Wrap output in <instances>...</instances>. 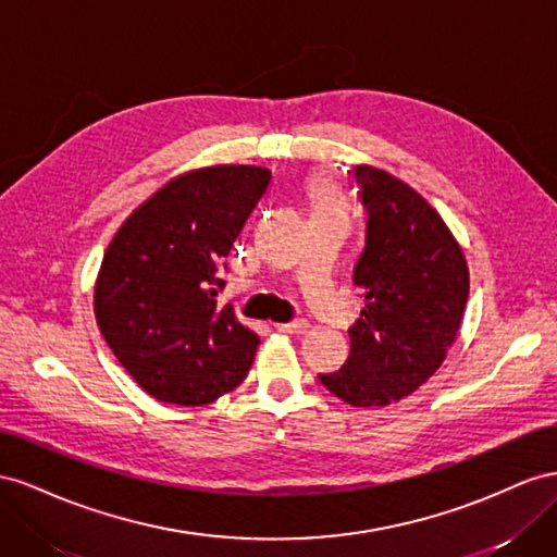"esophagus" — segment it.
Segmentation results:
<instances>
[{"mask_svg":"<svg viewBox=\"0 0 557 557\" xmlns=\"http://www.w3.org/2000/svg\"><path fill=\"white\" fill-rule=\"evenodd\" d=\"M277 329H280L282 333H306V331H308V322H306V320H292V322L277 324Z\"/></svg>","mask_w":557,"mask_h":557,"instance_id":"esophagus-1","label":"esophagus"}]
</instances>
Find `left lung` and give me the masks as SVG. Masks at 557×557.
Segmentation results:
<instances>
[{
	"label": "left lung",
	"instance_id": "1",
	"mask_svg": "<svg viewBox=\"0 0 557 557\" xmlns=\"http://www.w3.org/2000/svg\"><path fill=\"white\" fill-rule=\"evenodd\" d=\"M367 240L352 270L363 306L349 326V357L322 385L349 406H387L436 373L469 298L465 253L438 212L408 184L355 168Z\"/></svg>",
	"mask_w": 557,
	"mask_h": 557
}]
</instances>
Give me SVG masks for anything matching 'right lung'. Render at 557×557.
<instances>
[{
	"label": "right lung",
	"mask_w": 557,
	"mask_h": 557,
	"mask_svg": "<svg viewBox=\"0 0 557 557\" xmlns=\"http://www.w3.org/2000/svg\"><path fill=\"white\" fill-rule=\"evenodd\" d=\"M270 184V170L186 172L125 219L95 284L111 352L153 399L202 406L249 373L259 336L216 306L226 257Z\"/></svg>",
	"instance_id": "obj_1"
}]
</instances>
